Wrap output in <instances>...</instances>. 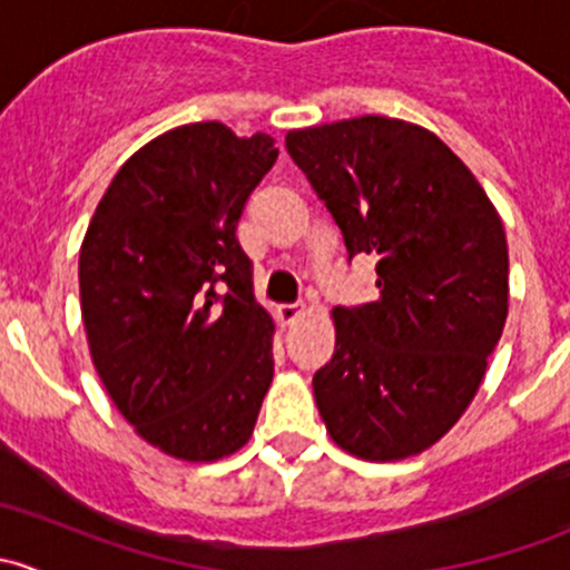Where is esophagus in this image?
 I'll list each match as a JSON object with an SVG mask.
<instances>
[{
	"label": "esophagus",
	"instance_id": "1",
	"mask_svg": "<svg viewBox=\"0 0 570 570\" xmlns=\"http://www.w3.org/2000/svg\"><path fill=\"white\" fill-rule=\"evenodd\" d=\"M278 322L281 325H292L295 320H301L303 314V306H297V303H284V306H278Z\"/></svg>",
	"mask_w": 570,
	"mask_h": 570
}]
</instances>
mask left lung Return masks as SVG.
Here are the masks:
<instances>
[{
    "label": "left lung",
    "instance_id": "8db88e82",
    "mask_svg": "<svg viewBox=\"0 0 570 570\" xmlns=\"http://www.w3.org/2000/svg\"><path fill=\"white\" fill-rule=\"evenodd\" d=\"M286 151L375 258L381 297L333 308L336 350L314 375L331 439L364 461L433 446L474 400L508 320V239L474 174L433 131L386 115L292 129Z\"/></svg>",
    "mask_w": 570,
    "mask_h": 570
}]
</instances>
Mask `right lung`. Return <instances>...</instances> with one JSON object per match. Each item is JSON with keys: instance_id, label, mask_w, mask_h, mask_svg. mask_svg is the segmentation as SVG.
Returning <instances> with one entry per match:
<instances>
[{"instance_id": "1", "label": "right lung", "mask_w": 570, "mask_h": 570, "mask_svg": "<svg viewBox=\"0 0 570 570\" xmlns=\"http://www.w3.org/2000/svg\"><path fill=\"white\" fill-rule=\"evenodd\" d=\"M278 159L269 135L176 126L109 181L79 250L90 358L120 416L165 455L212 463L248 444L273 383V317L237 243Z\"/></svg>"}]
</instances>
